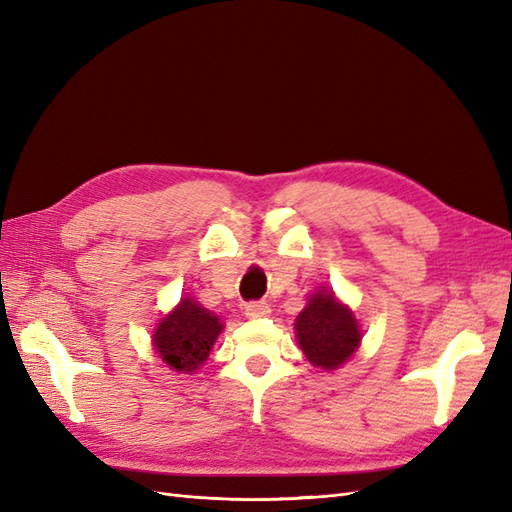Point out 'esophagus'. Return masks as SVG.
<instances>
[{
  "instance_id": "obj_1",
  "label": "esophagus",
  "mask_w": 512,
  "mask_h": 512,
  "mask_svg": "<svg viewBox=\"0 0 512 512\" xmlns=\"http://www.w3.org/2000/svg\"><path fill=\"white\" fill-rule=\"evenodd\" d=\"M269 312H271V309H269L267 301H252V303L245 305V316L247 318H262V316H267Z\"/></svg>"
}]
</instances>
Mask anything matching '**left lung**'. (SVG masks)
<instances>
[{"label":"left lung","mask_w":512,"mask_h":512,"mask_svg":"<svg viewBox=\"0 0 512 512\" xmlns=\"http://www.w3.org/2000/svg\"><path fill=\"white\" fill-rule=\"evenodd\" d=\"M307 361L324 371L344 365L359 348L363 333L352 309L329 290H316L294 322Z\"/></svg>","instance_id":"left-lung-1"}]
</instances>
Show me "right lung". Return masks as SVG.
Wrapping results in <instances>:
<instances>
[{
  "mask_svg": "<svg viewBox=\"0 0 512 512\" xmlns=\"http://www.w3.org/2000/svg\"><path fill=\"white\" fill-rule=\"evenodd\" d=\"M222 329L224 324L209 309L194 299H181L153 331V348L170 369L192 374L207 361Z\"/></svg>",
  "mask_w": 512,
  "mask_h": 512,
  "instance_id": "right-lung-1",
  "label": "right lung"
}]
</instances>
